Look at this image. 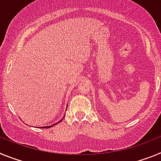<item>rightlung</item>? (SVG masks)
<instances>
[{
	"label": "right lung",
	"mask_w": 161,
	"mask_h": 161,
	"mask_svg": "<svg viewBox=\"0 0 161 161\" xmlns=\"http://www.w3.org/2000/svg\"><path fill=\"white\" fill-rule=\"evenodd\" d=\"M65 116V115H64ZM63 118V119H64ZM63 119H61V120H63ZM61 120H59V121H58V123H55V124H52V126H42V128H50V127H52V126H55V125L56 124H58V123H60L61 122Z\"/></svg>",
	"instance_id": "obj_1"
}]
</instances>
